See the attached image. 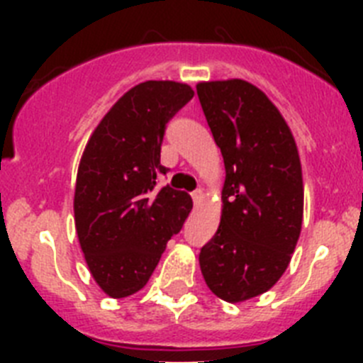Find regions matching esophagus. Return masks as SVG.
<instances>
[{
    "label": "esophagus",
    "instance_id": "obj_1",
    "mask_svg": "<svg viewBox=\"0 0 363 363\" xmlns=\"http://www.w3.org/2000/svg\"><path fill=\"white\" fill-rule=\"evenodd\" d=\"M191 196H192V201L198 205L201 200H203V191H201V189H196V191L191 192Z\"/></svg>",
    "mask_w": 363,
    "mask_h": 363
}]
</instances>
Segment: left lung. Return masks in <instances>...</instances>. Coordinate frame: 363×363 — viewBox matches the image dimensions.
<instances>
[{
	"mask_svg": "<svg viewBox=\"0 0 363 363\" xmlns=\"http://www.w3.org/2000/svg\"><path fill=\"white\" fill-rule=\"evenodd\" d=\"M198 98L225 163L221 221L201 247L205 284L225 301L280 280L301 230L303 184L296 143L278 108L243 79L198 83Z\"/></svg>",
	"mask_w": 363,
	"mask_h": 363,
	"instance_id": "8db88e82",
	"label": "left lung"
}]
</instances>
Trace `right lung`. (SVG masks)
Instances as JSON below:
<instances>
[{
    "label": "right lung",
    "mask_w": 363,
    "mask_h": 363,
    "mask_svg": "<svg viewBox=\"0 0 363 363\" xmlns=\"http://www.w3.org/2000/svg\"><path fill=\"white\" fill-rule=\"evenodd\" d=\"M185 83L145 82L99 121L82 156L74 192L79 245L96 284L112 298L149 281L192 209L187 192L156 185L167 123L189 104Z\"/></svg>",
    "instance_id": "add662e5"
}]
</instances>
